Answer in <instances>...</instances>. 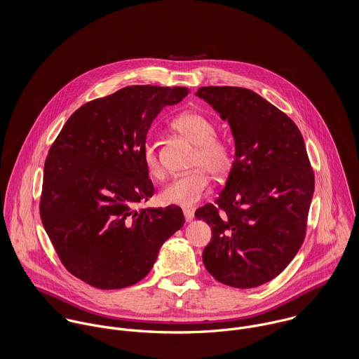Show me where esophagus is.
Listing matches in <instances>:
<instances>
[{
    "instance_id": "obj_1",
    "label": "esophagus",
    "mask_w": 359,
    "mask_h": 359,
    "mask_svg": "<svg viewBox=\"0 0 359 359\" xmlns=\"http://www.w3.org/2000/svg\"><path fill=\"white\" fill-rule=\"evenodd\" d=\"M184 215L187 222H191L194 219V211L191 208H184Z\"/></svg>"
}]
</instances>
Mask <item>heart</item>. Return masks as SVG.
<instances>
[{
  "label": "heart",
  "instance_id": "obj_1",
  "mask_svg": "<svg viewBox=\"0 0 359 359\" xmlns=\"http://www.w3.org/2000/svg\"><path fill=\"white\" fill-rule=\"evenodd\" d=\"M172 127L196 145V152L192 158L194 171L174 178L160 192V201L164 205L192 207L196 205L208 189L210 172L215 178L225 177L233 164V154L231 147L215 137L214 123L199 111H184L178 114ZM144 164L147 171L154 178L164 175V167L152 142L144 147Z\"/></svg>",
  "mask_w": 359,
  "mask_h": 359
}]
</instances>
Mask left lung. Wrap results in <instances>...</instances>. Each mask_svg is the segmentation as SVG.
I'll list each match as a JSON object with an SVG mask.
<instances>
[{"label":"left lung","mask_w":359,"mask_h":359,"mask_svg":"<svg viewBox=\"0 0 359 359\" xmlns=\"http://www.w3.org/2000/svg\"><path fill=\"white\" fill-rule=\"evenodd\" d=\"M196 95L228 121L233 164L215 205L196 210L212 232L205 269L218 282L252 289L278 276L306 236L313 171L297 126L255 91L202 87Z\"/></svg>","instance_id":"1"}]
</instances>
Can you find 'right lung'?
Returning <instances> with one entry per match:
<instances>
[{"label":"right lung","mask_w":359,"mask_h":359,"mask_svg":"<svg viewBox=\"0 0 359 359\" xmlns=\"http://www.w3.org/2000/svg\"><path fill=\"white\" fill-rule=\"evenodd\" d=\"M185 87L133 86L86 103L66 121L44 165L40 215L66 269L103 289L135 285L185 224L178 205L135 210L154 194L144 164L151 124Z\"/></svg>","instance_id":"add662e5"}]
</instances>
